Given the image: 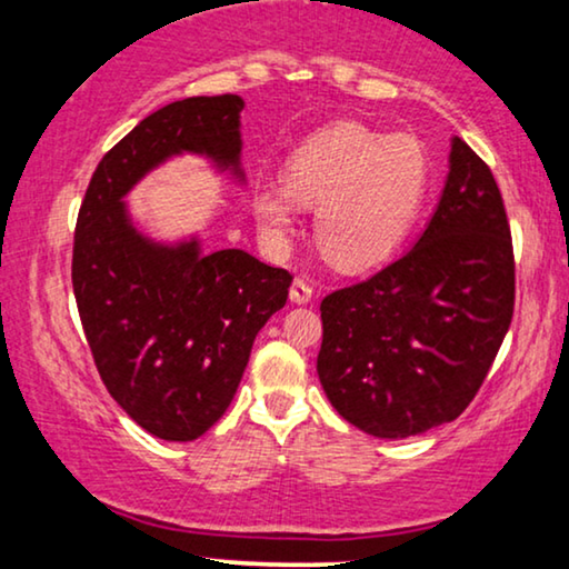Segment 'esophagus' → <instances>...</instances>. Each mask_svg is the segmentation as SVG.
Returning a JSON list of instances; mask_svg holds the SVG:
<instances>
[{
    "mask_svg": "<svg viewBox=\"0 0 569 569\" xmlns=\"http://www.w3.org/2000/svg\"><path fill=\"white\" fill-rule=\"evenodd\" d=\"M310 298H313V287L308 284V279L298 277L290 287V300L295 302V306H306V302H310Z\"/></svg>",
    "mask_w": 569,
    "mask_h": 569,
    "instance_id": "1",
    "label": "esophagus"
}]
</instances>
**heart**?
Instances as JSON below:
<instances>
[{
  "instance_id": "1",
  "label": "heart",
  "mask_w": 569,
  "mask_h": 569,
  "mask_svg": "<svg viewBox=\"0 0 569 569\" xmlns=\"http://www.w3.org/2000/svg\"><path fill=\"white\" fill-rule=\"evenodd\" d=\"M430 183L425 144L362 123H333L308 137L284 166V183L259 181L251 191L256 228L282 246L300 204L316 207V238L331 261L365 269L388 259L422 209Z\"/></svg>"
}]
</instances>
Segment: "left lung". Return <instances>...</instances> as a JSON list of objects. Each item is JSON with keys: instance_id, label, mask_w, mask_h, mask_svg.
<instances>
[{"instance_id": "obj_1", "label": "left lung", "mask_w": 569, "mask_h": 569, "mask_svg": "<svg viewBox=\"0 0 569 569\" xmlns=\"http://www.w3.org/2000/svg\"><path fill=\"white\" fill-rule=\"evenodd\" d=\"M516 263L492 170L450 139L448 176L399 261L321 302L318 378L331 407L383 440L461 415L512 321Z\"/></svg>"}]
</instances>
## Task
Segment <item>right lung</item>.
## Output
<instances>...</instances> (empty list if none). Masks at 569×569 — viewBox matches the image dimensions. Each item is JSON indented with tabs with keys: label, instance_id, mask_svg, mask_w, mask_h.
Listing matches in <instances>:
<instances>
[{
	"label": "right lung",
	"instance_id": "1",
	"mask_svg": "<svg viewBox=\"0 0 569 569\" xmlns=\"http://www.w3.org/2000/svg\"><path fill=\"white\" fill-rule=\"evenodd\" d=\"M240 96L186 98L139 121L90 178L74 230L72 284L108 393L154 438L189 442L230 407L256 333L292 277L199 232L154 238L127 197L168 160L193 154L243 189Z\"/></svg>",
	"mask_w": 569,
	"mask_h": 569
}]
</instances>
